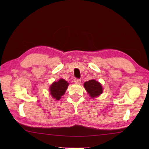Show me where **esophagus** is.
<instances>
[{
    "label": "esophagus",
    "instance_id": "1",
    "mask_svg": "<svg viewBox=\"0 0 149 149\" xmlns=\"http://www.w3.org/2000/svg\"><path fill=\"white\" fill-rule=\"evenodd\" d=\"M74 82L75 84H80L81 83V81L80 79H75L74 80Z\"/></svg>",
    "mask_w": 149,
    "mask_h": 149
}]
</instances>
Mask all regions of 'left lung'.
<instances>
[{
    "instance_id": "left-lung-1",
    "label": "left lung",
    "mask_w": 149,
    "mask_h": 149,
    "mask_svg": "<svg viewBox=\"0 0 149 149\" xmlns=\"http://www.w3.org/2000/svg\"><path fill=\"white\" fill-rule=\"evenodd\" d=\"M84 87L91 98L99 96L103 92L102 85L99 82L94 79L85 82L84 84Z\"/></svg>"
}]
</instances>
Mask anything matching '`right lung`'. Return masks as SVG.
Here are the masks:
<instances>
[{"mask_svg": "<svg viewBox=\"0 0 149 149\" xmlns=\"http://www.w3.org/2000/svg\"><path fill=\"white\" fill-rule=\"evenodd\" d=\"M68 83L63 79H60L58 81H55L49 88L50 93L53 99L58 100L65 94L68 86Z\"/></svg>", "mask_w": 149, "mask_h": 149, "instance_id": "1", "label": "right lung"}]
</instances>
